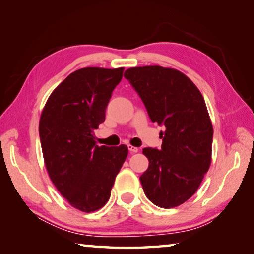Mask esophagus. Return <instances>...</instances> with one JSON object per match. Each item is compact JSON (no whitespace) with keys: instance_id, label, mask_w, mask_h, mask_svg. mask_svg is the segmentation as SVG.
<instances>
[{"instance_id":"esophagus-1","label":"esophagus","mask_w":254,"mask_h":254,"mask_svg":"<svg viewBox=\"0 0 254 254\" xmlns=\"http://www.w3.org/2000/svg\"><path fill=\"white\" fill-rule=\"evenodd\" d=\"M127 149H128V151H130L131 153H135V152L139 151V148H136V147H133V145H130V144L127 145Z\"/></svg>"}]
</instances>
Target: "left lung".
<instances>
[{
  "mask_svg": "<svg viewBox=\"0 0 254 254\" xmlns=\"http://www.w3.org/2000/svg\"><path fill=\"white\" fill-rule=\"evenodd\" d=\"M124 77L150 120L165 127L161 149H143L149 160L140 176L143 191L159 207H176L195 194L210 166L213 126L204 97L186 75L171 68H128Z\"/></svg>",
  "mask_w": 254,
  "mask_h": 254,
  "instance_id": "8db88e82",
  "label": "left lung"
}]
</instances>
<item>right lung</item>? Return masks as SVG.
Instances as JSON below:
<instances>
[{
  "mask_svg": "<svg viewBox=\"0 0 254 254\" xmlns=\"http://www.w3.org/2000/svg\"><path fill=\"white\" fill-rule=\"evenodd\" d=\"M123 70L87 67L71 72L41 113L39 135L49 177L68 203L85 213L107 203L127 156V145L98 147L94 134Z\"/></svg>",
  "mask_w": 254,
  "mask_h": 254,
  "instance_id": "right-lung-1",
  "label": "right lung"
}]
</instances>
